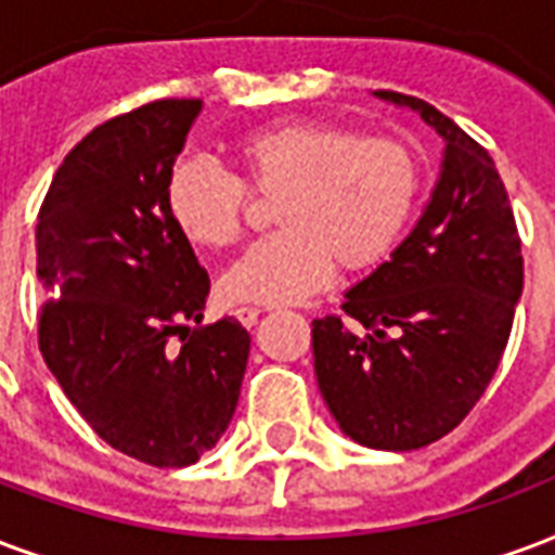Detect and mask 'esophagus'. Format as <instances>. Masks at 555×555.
I'll use <instances>...</instances> for the list:
<instances>
[{
	"label": "esophagus",
	"mask_w": 555,
	"mask_h": 555,
	"mask_svg": "<svg viewBox=\"0 0 555 555\" xmlns=\"http://www.w3.org/2000/svg\"><path fill=\"white\" fill-rule=\"evenodd\" d=\"M235 318L244 323L246 330H249V326H256L258 318H261V309H256V306H237Z\"/></svg>",
	"instance_id": "obj_1"
}]
</instances>
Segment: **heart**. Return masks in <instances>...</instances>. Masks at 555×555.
<instances>
[{
    "label": "heart",
    "instance_id": "heart-1",
    "mask_svg": "<svg viewBox=\"0 0 555 555\" xmlns=\"http://www.w3.org/2000/svg\"><path fill=\"white\" fill-rule=\"evenodd\" d=\"M237 179L179 162L164 184L176 232L196 249L241 241L249 194L276 199L279 235L249 246L220 279L229 302L282 306L326 288L338 264L373 270L393 256L421 203V164L403 143L335 122L288 120L232 143Z\"/></svg>",
    "mask_w": 555,
    "mask_h": 555
}]
</instances>
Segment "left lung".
<instances>
[{
    "mask_svg": "<svg viewBox=\"0 0 555 555\" xmlns=\"http://www.w3.org/2000/svg\"><path fill=\"white\" fill-rule=\"evenodd\" d=\"M376 96L409 105L444 138L441 179L391 261L347 291L340 314L311 320V350L340 429L403 453L453 433L486 393L524 291V258L486 146L429 102Z\"/></svg>",
    "mask_w": 555,
    "mask_h": 555,
    "instance_id": "obj_1",
    "label": "left lung"
}]
</instances>
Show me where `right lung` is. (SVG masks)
<instances>
[{
  "label": "right lung",
  "instance_id": "obj_1",
  "mask_svg": "<svg viewBox=\"0 0 555 555\" xmlns=\"http://www.w3.org/2000/svg\"><path fill=\"white\" fill-rule=\"evenodd\" d=\"M199 100H155L85 134L37 215V344L105 444L184 467L235 414L249 332L203 320L211 279L164 208ZM180 335V347L172 338Z\"/></svg>",
  "mask_w": 555,
  "mask_h": 555
}]
</instances>
